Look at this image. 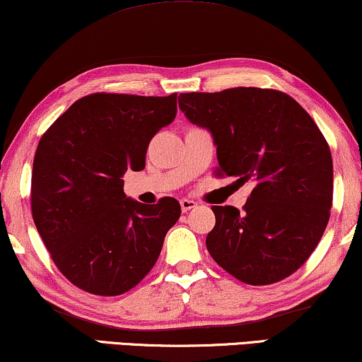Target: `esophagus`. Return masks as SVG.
<instances>
[{
    "label": "esophagus",
    "instance_id": "34e87169",
    "mask_svg": "<svg viewBox=\"0 0 362 362\" xmlns=\"http://www.w3.org/2000/svg\"><path fill=\"white\" fill-rule=\"evenodd\" d=\"M180 204H181V209H182V212H187V211L194 209V207L197 206V202H196V201H192V199H181V201H180Z\"/></svg>",
    "mask_w": 362,
    "mask_h": 362
}]
</instances>
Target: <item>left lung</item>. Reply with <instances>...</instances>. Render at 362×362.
I'll use <instances>...</instances> for the list:
<instances>
[{"label": "left lung", "mask_w": 362, "mask_h": 362, "mask_svg": "<svg viewBox=\"0 0 362 362\" xmlns=\"http://www.w3.org/2000/svg\"><path fill=\"white\" fill-rule=\"evenodd\" d=\"M180 108L212 133L217 173L254 187L242 212L212 206L211 257L249 285L290 276L313 254L333 206V160L318 125L295 98L274 88L181 93Z\"/></svg>", "instance_id": "8db88e82"}]
</instances>
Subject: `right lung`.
<instances>
[{
  "label": "right lung",
  "mask_w": 362,
  "mask_h": 362,
  "mask_svg": "<svg viewBox=\"0 0 362 362\" xmlns=\"http://www.w3.org/2000/svg\"><path fill=\"white\" fill-rule=\"evenodd\" d=\"M176 93H90L74 102L39 140L31 211L51 259L83 291L117 296L148 275L181 216L175 197L141 204L123 175L145 168L151 138L175 120Z\"/></svg>",
  "instance_id": "add662e5"
}]
</instances>
